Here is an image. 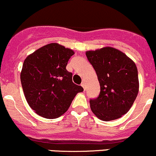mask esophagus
Masks as SVG:
<instances>
[{
    "label": "esophagus",
    "instance_id": "1",
    "mask_svg": "<svg viewBox=\"0 0 156 156\" xmlns=\"http://www.w3.org/2000/svg\"><path fill=\"white\" fill-rule=\"evenodd\" d=\"M81 86L83 88V90H85V83H84V82H82L81 83Z\"/></svg>",
    "mask_w": 156,
    "mask_h": 156
}]
</instances>
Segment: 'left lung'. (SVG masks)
<instances>
[{"label":"left lung","instance_id":"8db88e82","mask_svg":"<svg viewBox=\"0 0 156 156\" xmlns=\"http://www.w3.org/2000/svg\"><path fill=\"white\" fill-rule=\"evenodd\" d=\"M100 84V93L90 99L93 114L103 121L120 118L129 111L139 90L135 63L117 49L105 47L86 52Z\"/></svg>","mask_w":156,"mask_h":156}]
</instances>
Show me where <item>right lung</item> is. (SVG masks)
Returning <instances> with one entry per match:
<instances>
[{"label":"right lung","mask_w":156,"mask_h":156,"mask_svg":"<svg viewBox=\"0 0 156 156\" xmlns=\"http://www.w3.org/2000/svg\"><path fill=\"white\" fill-rule=\"evenodd\" d=\"M74 51L57 43L39 48L24 60L21 82L30 107L42 117L57 118L68 110L82 87L73 82L66 70Z\"/></svg>","instance_id":"1"}]
</instances>
